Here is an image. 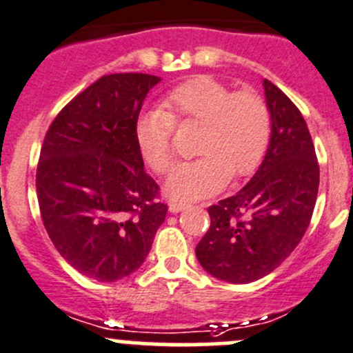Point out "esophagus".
<instances>
[{
	"label": "esophagus",
	"mask_w": 353,
	"mask_h": 353,
	"mask_svg": "<svg viewBox=\"0 0 353 353\" xmlns=\"http://www.w3.org/2000/svg\"><path fill=\"white\" fill-rule=\"evenodd\" d=\"M188 203L186 201H179V199H172V201L169 203V212L170 213H179L183 212V210L188 208Z\"/></svg>",
	"instance_id": "1"
}]
</instances>
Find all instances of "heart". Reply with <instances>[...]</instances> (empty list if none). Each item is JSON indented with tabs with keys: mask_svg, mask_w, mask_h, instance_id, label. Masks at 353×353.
Returning a JSON list of instances; mask_svg holds the SVG:
<instances>
[{
	"mask_svg": "<svg viewBox=\"0 0 353 353\" xmlns=\"http://www.w3.org/2000/svg\"><path fill=\"white\" fill-rule=\"evenodd\" d=\"M163 109L145 110L134 124V140L155 172L172 167L174 123H201L191 162L179 163L165 191L172 198L199 199L216 193L230 177L254 172L265 159L272 137V117L265 101L252 92H232L216 78L198 74L183 81L162 101Z\"/></svg>",
	"mask_w": 353,
	"mask_h": 353,
	"instance_id": "obj_1",
	"label": "heart"
}]
</instances>
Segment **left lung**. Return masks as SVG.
Wrapping results in <instances>:
<instances>
[{
	"label": "left lung",
	"instance_id": "obj_1",
	"mask_svg": "<svg viewBox=\"0 0 353 353\" xmlns=\"http://www.w3.org/2000/svg\"><path fill=\"white\" fill-rule=\"evenodd\" d=\"M272 137L265 159L234 196L210 206V229L196 245L215 279L249 283L282 265L301 243L314 212L319 165L307 124L294 102L263 80Z\"/></svg>",
	"mask_w": 353,
	"mask_h": 353
}]
</instances>
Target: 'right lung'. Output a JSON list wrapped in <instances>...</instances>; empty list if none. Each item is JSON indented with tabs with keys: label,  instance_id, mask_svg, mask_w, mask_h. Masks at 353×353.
I'll list each match as a JSON object with an SVG mask.
<instances>
[{
	"label": "right lung",
	"instance_id": "obj_1",
	"mask_svg": "<svg viewBox=\"0 0 353 353\" xmlns=\"http://www.w3.org/2000/svg\"><path fill=\"white\" fill-rule=\"evenodd\" d=\"M160 77L114 73L52 121L35 176L42 222L81 275L117 282L143 265L167 205L145 172L134 124Z\"/></svg>",
	"mask_w": 353,
	"mask_h": 353
}]
</instances>
